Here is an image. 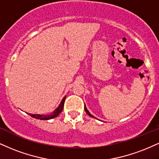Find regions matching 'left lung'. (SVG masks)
I'll return each mask as SVG.
<instances>
[{
  "label": "left lung",
  "mask_w": 159,
  "mask_h": 159,
  "mask_svg": "<svg viewBox=\"0 0 159 159\" xmlns=\"http://www.w3.org/2000/svg\"><path fill=\"white\" fill-rule=\"evenodd\" d=\"M84 110H85V111H86V112H87V115H89V116H91V117H93V118H94V116H92V115H91L90 113H89V111H88V110H87V109L86 108V106H85V105H84Z\"/></svg>",
  "instance_id": "1"
}]
</instances>
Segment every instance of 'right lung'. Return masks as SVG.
I'll return each mask as SVG.
<instances>
[{"label": "right lung", "instance_id": "obj_1", "mask_svg": "<svg viewBox=\"0 0 159 159\" xmlns=\"http://www.w3.org/2000/svg\"><path fill=\"white\" fill-rule=\"evenodd\" d=\"M65 99H66V96L64 97V98L62 99V101H61V104L58 107V108L55 110L54 112H52V113L50 114V115H38V114H35V115H33V114H30V116H32V118H37V119H40V120H49V119H51V118H55L57 117V116H58L59 114L61 113V111L63 110V108H64V101Z\"/></svg>", "mask_w": 159, "mask_h": 159}]
</instances>
